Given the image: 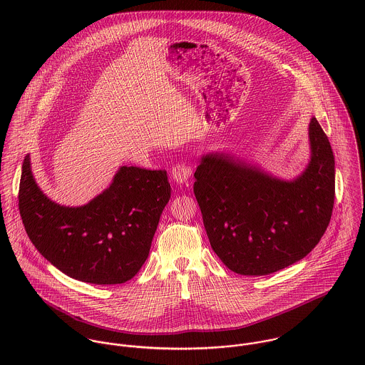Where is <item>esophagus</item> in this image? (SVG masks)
<instances>
[{
	"instance_id": "obj_1",
	"label": "esophagus",
	"mask_w": 365,
	"mask_h": 365,
	"mask_svg": "<svg viewBox=\"0 0 365 365\" xmlns=\"http://www.w3.org/2000/svg\"><path fill=\"white\" fill-rule=\"evenodd\" d=\"M192 175V170L190 165L187 164H177L173 167L171 170V177L173 180L180 184V185H184V184H188V180L191 178Z\"/></svg>"
}]
</instances>
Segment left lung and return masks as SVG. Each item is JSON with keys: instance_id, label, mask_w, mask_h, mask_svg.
<instances>
[{"instance_id": "8db88e82", "label": "left lung", "mask_w": 365, "mask_h": 365, "mask_svg": "<svg viewBox=\"0 0 365 365\" xmlns=\"http://www.w3.org/2000/svg\"><path fill=\"white\" fill-rule=\"evenodd\" d=\"M311 160L294 180L274 177L226 153L201 157L194 194L210 247L242 275H267L307 257L326 232L334 204V156L316 118Z\"/></svg>"}]
</instances>
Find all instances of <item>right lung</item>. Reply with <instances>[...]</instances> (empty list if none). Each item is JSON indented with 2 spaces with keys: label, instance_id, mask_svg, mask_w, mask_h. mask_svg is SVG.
I'll list each match as a JSON object with an SVG mask.
<instances>
[{
  "label": "right lung",
  "instance_id": "right-lung-1",
  "mask_svg": "<svg viewBox=\"0 0 365 365\" xmlns=\"http://www.w3.org/2000/svg\"><path fill=\"white\" fill-rule=\"evenodd\" d=\"M171 187L164 170L122 165L110 185L83 207L53 202L38 187L26 155L19 212L38 252L66 275L90 284H123L149 257Z\"/></svg>",
  "mask_w": 365,
  "mask_h": 365
}]
</instances>
